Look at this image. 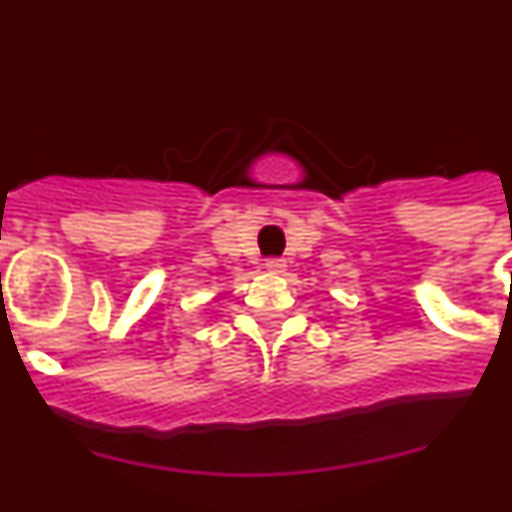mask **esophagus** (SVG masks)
I'll list each match as a JSON object with an SVG mask.
<instances>
[{"instance_id":"obj_1","label":"esophagus","mask_w":512,"mask_h":512,"mask_svg":"<svg viewBox=\"0 0 512 512\" xmlns=\"http://www.w3.org/2000/svg\"><path fill=\"white\" fill-rule=\"evenodd\" d=\"M263 266H266V271H271V273L286 271V261H283V258H266V263H263Z\"/></svg>"}]
</instances>
